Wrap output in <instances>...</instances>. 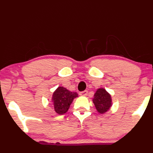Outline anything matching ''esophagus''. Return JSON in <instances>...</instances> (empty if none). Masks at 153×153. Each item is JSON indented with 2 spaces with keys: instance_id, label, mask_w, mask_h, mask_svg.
I'll list each match as a JSON object with an SVG mask.
<instances>
[{
  "instance_id": "34e87169",
  "label": "esophagus",
  "mask_w": 153,
  "mask_h": 153,
  "mask_svg": "<svg viewBox=\"0 0 153 153\" xmlns=\"http://www.w3.org/2000/svg\"><path fill=\"white\" fill-rule=\"evenodd\" d=\"M88 94V91H81L79 93V95H81V96H85Z\"/></svg>"
}]
</instances>
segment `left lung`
<instances>
[{
  "label": "left lung",
  "mask_w": 153,
  "mask_h": 153,
  "mask_svg": "<svg viewBox=\"0 0 153 153\" xmlns=\"http://www.w3.org/2000/svg\"><path fill=\"white\" fill-rule=\"evenodd\" d=\"M95 108L99 113H105L112 105L111 96L104 88H99L95 93L93 99Z\"/></svg>",
  "instance_id": "8db88e82"
}]
</instances>
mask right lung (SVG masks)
<instances>
[{
  "label": "right lung",
  "mask_w": 153,
  "mask_h": 153,
  "mask_svg": "<svg viewBox=\"0 0 153 153\" xmlns=\"http://www.w3.org/2000/svg\"><path fill=\"white\" fill-rule=\"evenodd\" d=\"M78 93L69 91L63 87H58L53 95V105L55 111L62 115L68 111L73 99L78 97Z\"/></svg>",
  "instance_id": "obj_1"
}]
</instances>
